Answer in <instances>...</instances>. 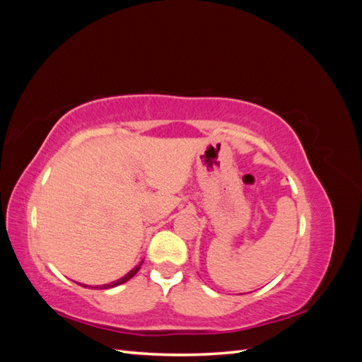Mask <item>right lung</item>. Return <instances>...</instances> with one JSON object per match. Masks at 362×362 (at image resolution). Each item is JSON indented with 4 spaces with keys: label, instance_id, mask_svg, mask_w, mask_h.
Listing matches in <instances>:
<instances>
[{
    "label": "right lung",
    "instance_id": "right-lung-1",
    "mask_svg": "<svg viewBox=\"0 0 362 362\" xmlns=\"http://www.w3.org/2000/svg\"><path fill=\"white\" fill-rule=\"evenodd\" d=\"M141 262H144V261H141ZM141 262H140L139 266H136L133 270L128 272L127 275H125V276H122V278H120V279H117V281H113V282H110V284H104V286H100V287L96 286L95 288H103V290H107V288H113V287H117V286H120V284H124V282L129 281V279L133 278V276L136 275V273L139 272V269H140V266H141ZM80 286H81V284H80ZM83 287H86V286H83Z\"/></svg>",
    "mask_w": 362,
    "mask_h": 362
}]
</instances>
